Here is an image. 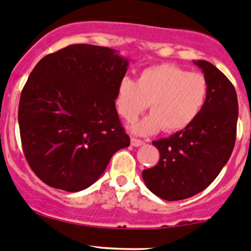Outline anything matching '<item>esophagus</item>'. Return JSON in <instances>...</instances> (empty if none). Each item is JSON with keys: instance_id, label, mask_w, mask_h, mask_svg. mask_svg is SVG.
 Returning <instances> with one entry per match:
<instances>
[{"instance_id": "1", "label": "esophagus", "mask_w": 251, "mask_h": 251, "mask_svg": "<svg viewBox=\"0 0 251 251\" xmlns=\"http://www.w3.org/2000/svg\"><path fill=\"white\" fill-rule=\"evenodd\" d=\"M143 144H144V142H143V140L137 139V138H131V145H132V147L138 148V147H142Z\"/></svg>"}]
</instances>
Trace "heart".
Here are the masks:
<instances>
[{"instance_id": "heart-1", "label": "heart", "mask_w": 251, "mask_h": 251, "mask_svg": "<svg viewBox=\"0 0 251 251\" xmlns=\"http://www.w3.org/2000/svg\"><path fill=\"white\" fill-rule=\"evenodd\" d=\"M208 94L206 77L173 64L144 69L134 82L123 77L117 85L114 104L123 119L132 123L147 109L151 113L131 126L137 134H155L161 130L177 132L198 118Z\"/></svg>"}]
</instances>
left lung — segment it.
I'll list each match as a JSON object with an SVG mask.
<instances>
[{
  "mask_svg": "<svg viewBox=\"0 0 251 251\" xmlns=\"http://www.w3.org/2000/svg\"><path fill=\"white\" fill-rule=\"evenodd\" d=\"M208 83L202 111L189 126L155 140L159 161L142 173L153 194L168 201L191 198L213 182L227 163L236 140L237 94L227 77L206 60H195Z\"/></svg>",
  "mask_w": 251,
  "mask_h": 251,
  "instance_id": "1",
  "label": "left lung"
}]
</instances>
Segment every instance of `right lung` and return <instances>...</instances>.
<instances>
[{"label": "right lung", "mask_w": 251, "mask_h": 251, "mask_svg": "<svg viewBox=\"0 0 251 251\" xmlns=\"http://www.w3.org/2000/svg\"><path fill=\"white\" fill-rule=\"evenodd\" d=\"M128 59L117 50L77 44L40 59L25 84L19 126L25 157L53 188L79 192L130 145L114 104Z\"/></svg>", "instance_id": "obj_1"}]
</instances>
